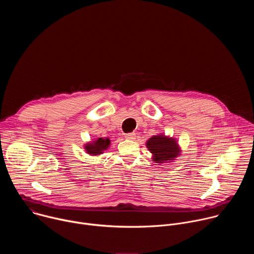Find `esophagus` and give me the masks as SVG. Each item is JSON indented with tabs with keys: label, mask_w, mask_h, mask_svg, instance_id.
Segmentation results:
<instances>
[{
	"label": "esophagus",
	"mask_w": 254,
	"mask_h": 254,
	"mask_svg": "<svg viewBox=\"0 0 254 254\" xmlns=\"http://www.w3.org/2000/svg\"><path fill=\"white\" fill-rule=\"evenodd\" d=\"M125 137H126V138H127V139H134V138H135V133H134V132L127 133V134L125 135Z\"/></svg>",
	"instance_id": "esophagus-1"
}]
</instances>
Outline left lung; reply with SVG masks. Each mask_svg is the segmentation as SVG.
I'll list each match as a JSON object with an SVG mask.
<instances>
[{
	"mask_svg": "<svg viewBox=\"0 0 254 254\" xmlns=\"http://www.w3.org/2000/svg\"><path fill=\"white\" fill-rule=\"evenodd\" d=\"M146 146L152 154V160L158 165L172 163L182 153L177 139L164 133L150 137L146 142Z\"/></svg>",
	"mask_w": 254,
	"mask_h": 254,
	"instance_id": "1",
	"label": "left lung"
}]
</instances>
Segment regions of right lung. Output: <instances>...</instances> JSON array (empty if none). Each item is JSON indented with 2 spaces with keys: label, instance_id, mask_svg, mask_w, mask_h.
Instances as JSON below:
<instances>
[{
  "label": "right lung",
  "instance_id": "right-lung-1",
  "mask_svg": "<svg viewBox=\"0 0 254 254\" xmlns=\"http://www.w3.org/2000/svg\"><path fill=\"white\" fill-rule=\"evenodd\" d=\"M84 150L89 156L95 157L103 154L104 151L111 147V139L108 137H97L84 143Z\"/></svg>",
  "mask_w": 254,
  "mask_h": 254
}]
</instances>
